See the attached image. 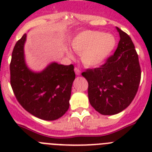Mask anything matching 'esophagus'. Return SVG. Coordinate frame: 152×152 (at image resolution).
Segmentation results:
<instances>
[{
    "label": "esophagus",
    "instance_id": "esophagus-1",
    "mask_svg": "<svg viewBox=\"0 0 152 152\" xmlns=\"http://www.w3.org/2000/svg\"><path fill=\"white\" fill-rule=\"evenodd\" d=\"M75 74H76L77 75H80V74H81L80 70L79 69V68H75Z\"/></svg>",
    "mask_w": 152,
    "mask_h": 152
}]
</instances>
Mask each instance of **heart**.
<instances>
[{
    "instance_id": "b5f03b06",
    "label": "heart",
    "mask_w": 152,
    "mask_h": 152,
    "mask_svg": "<svg viewBox=\"0 0 152 152\" xmlns=\"http://www.w3.org/2000/svg\"><path fill=\"white\" fill-rule=\"evenodd\" d=\"M116 45V39L113 34L100 31L85 30L77 33L72 39V46L80 54L86 66H98L108 58ZM68 56L72 53L68 52Z\"/></svg>"
}]
</instances>
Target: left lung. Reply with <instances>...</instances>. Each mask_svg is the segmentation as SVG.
Segmentation results:
<instances>
[{
    "mask_svg": "<svg viewBox=\"0 0 152 152\" xmlns=\"http://www.w3.org/2000/svg\"><path fill=\"white\" fill-rule=\"evenodd\" d=\"M116 28L120 39L115 53L100 68L82 73L88 82L90 103L102 115H115L128 107L141 80L135 45L128 34Z\"/></svg>",
    "mask_w": 152,
    "mask_h": 152,
    "instance_id": "8db88e82",
    "label": "left lung"
}]
</instances>
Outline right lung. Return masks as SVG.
Listing matches in <instances>:
<instances>
[{"mask_svg":"<svg viewBox=\"0 0 152 152\" xmlns=\"http://www.w3.org/2000/svg\"><path fill=\"white\" fill-rule=\"evenodd\" d=\"M26 33L17 42L12 52L10 84L16 98L26 111L43 120H56L68 111L73 81L74 66L56 61L34 72L25 59Z\"/></svg>","mask_w":152,"mask_h":152,"instance_id":"1","label":"right lung"}]
</instances>
